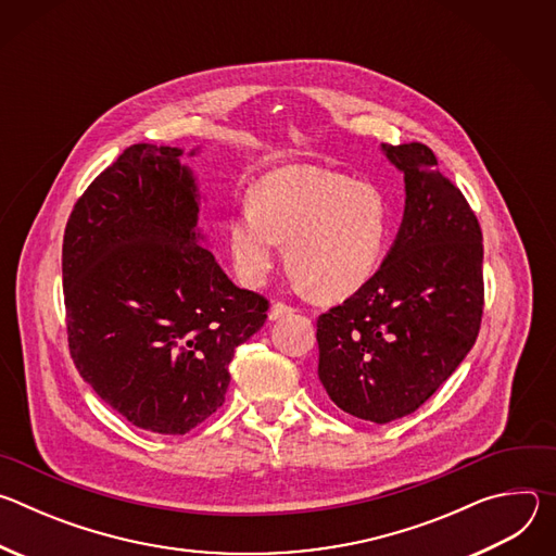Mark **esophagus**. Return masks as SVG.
Segmentation results:
<instances>
[{"mask_svg":"<svg viewBox=\"0 0 556 556\" xmlns=\"http://www.w3.org/2000/svg\"><path fill=\"white\" fill-rule=\"evenodd\" d=\"M292 312H294V307H290V305L277 301V303H273L270 309H268V319H270V321H277V319H281V316L292 314Z\"/></svg>","mask_w":556,"mask_h":556,"instance_id":"esophagus-1","label":"esophagus"}]
</instances>
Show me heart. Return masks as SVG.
<instances>
[{
  "label": "heart",
  "instance_id": "heart-1",
  "mask_svg": "<svg viewBox=\"0 0 556 556\" xmlns=\"http://www.w3.org/2000/svg\"><path fill=\"white\" fill-rule=\"evenodd\" d=\"M389 237L391 204L376 185L312 165L273 169L228 219L230 257L247 283L260 286L288 242L292 275L324 301L358 292Z\"/></svg>",
  "mask_w": 556,
  "mask_h": 556
}]
</instances>
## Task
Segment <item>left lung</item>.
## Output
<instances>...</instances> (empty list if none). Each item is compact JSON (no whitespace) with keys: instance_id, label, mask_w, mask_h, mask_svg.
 Listing matches in <instances>:
<instances>
[{"instance_id":"left-lung-1","label":"left lung","mask_w":556,"mask_h":556,"mask_svg":"<svg viewBox=\"0 0 556 556\" xmlns=\"http://www.w3.org/2000/svg\"><path fill=\"white\" fill-rule=\"evenodd\" d=\"M405 174V213L374 277L316 321L319 380L350 416L387 425L414 414L478 339L482 228L422 142L382 144Z\"/></svg>"}]
</instances>
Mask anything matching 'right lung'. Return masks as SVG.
<instances>
[{
    "label": "right lung",
    "mask_w": 556,
    "mask_h": 556,
    "mask_svg": "<svg viewBox=\"0 0 556 556\" xmlns=\"http://www.w3.org/2000/svg\"><path fill=\"white\" fill-rule=\"evenodd\" d=\"M180 155L127 147L78 198L63 235L72 361L105 405L163 435H185L222 407L235 350L268 309L200 247V193Z\"/></svg>",
    "instance_id": "right-lung-1"
}]
</instances>
